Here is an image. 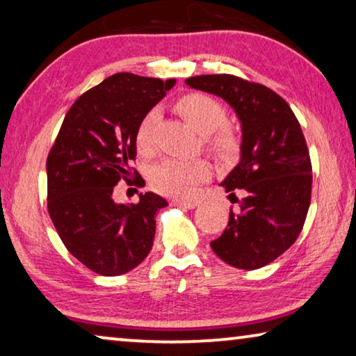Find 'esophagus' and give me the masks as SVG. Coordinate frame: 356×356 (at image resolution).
Segmentation results:
<instances>
[{"label":"esophagus","instance_id":"34e87169","mask_svg":"<svg viewBox=\"0 0 356 356\" xmlns=\"http://www.w3.org/2000/svg\"><path fill=\"white\" fill-rule=\"evenodd\" d=\"M174 206H180V208H185V209H195L196 206L200 203L198 201H184V200H174L172 201Z\"/></svg>","mask_w":356,"mask_h":356}]
</instances>
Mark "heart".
Returning <instances> with one entry per match:
<instances>
[{
	"label": "heart",
	"mask_w": 356,
	"mask_h": 356,
	"mask_svg": "<svg viewBox=\"0 0 356 356\" xmlns=\"http://www.w3.org/2000/svg\"><path fill=\"white\" fill-rule=\"evenodd\" d=\"M180 115L196 132L206 137V144L217 155H229L236 148V137L229 129H219L225 124L227 111L224 105L204 94H187L176 104ZM158 123V111L150 110L140 120L136 131V144L140 152H150L153 134ZM216 134L214 135L213 132ZM213 136H211L210 134ZM211 176V164L204 160H168L156 164L152 171V185L158 192L174 198H190L196 187Z\"/></svg>",
	"instance_id": "heart-1"
}]
</instances>
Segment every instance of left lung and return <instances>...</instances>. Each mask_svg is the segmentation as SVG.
I'll return each instance as SVG.
<instances>
[{
    "mask_svg": "<svg viewBox=\"0 0 356 356\" xmlns=\"http://www.w3.org/2000/svg\"><path fill=\"white\" fill-rule=\"evenodd\" d=\"M185 84L224 99L241 123L240 161L220 182L238 211H230L212 251L235 268H261L294 245L310 206L312 163L299 121L262 84L233 75L193 76Z\"/></svg>",
    "mask_w": 356,
    "mask_h": 356,
    "instance_id": "left-lung-1",
    "label": "left lung"
}]
</instances>
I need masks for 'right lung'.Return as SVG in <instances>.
I'll return each mask as SVG.
<instances>
[{
  "label": "right lung",
  "instance_id": "1",
  "mask_svg": "<svg viewBox=\"0 0 356 356\" xmlns=\"http://www.w3.org/2000/svg\"><path fill=\"white\" fill-rule=\"evenodd\" d=\"M174 84L132 73L108 76L72 105L47 156L52 224L72 256L104 277L131 272L153 246L155 216L168 201L147 192L136 204L116 203L113 187L131 177L140 120Z\"/></svg>",
  "mask_w": 356,
  "mask_h": 356
}]
</instances>
